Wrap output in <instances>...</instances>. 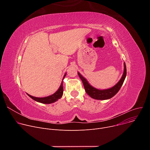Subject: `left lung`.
Instances as JSON below:
<instances>
[{
  "label": "left lung",
  "mask_w": 150,
  "mask_h": 150,
  "mask_svg": "<svg viewBox=\"0 0 150 150\" xmlns=\"http://www.w3.org/2000/svg\"><path fill=\"white\" fill-rule=\"evenodd\" d=\"M78 74L82 81L85 91L91 98L96 100H108L115 96L120 89L126 76V67L125 63L124 62V72L121 79L113 87L103 90L93 87L88 82L87 79L79 74V72H78Z\"/></svg>",
  "instance_id": "8db88e82"
}]
</instances>
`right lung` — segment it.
Returning a JSON list of instances; mask_svg holds the SVG:
<instances>
[{
    "mask_svg": "<svg viewBox=\"0 0 150 150\" xmlns=\"http://www.w3.org/2000/svg\"><path fill=\"white\" fill-rule=\"evenodd\" d=\"M67 75V73L64 75L63 78V79L65 78V76ZM63 93V81L61 83L60 86L59 87V88L58 89V90L54 93L53 94L49 96L48 97H33L28 94H27V95L31 97L32 99H33L34 100L39 102V103H43V104H50V103H53L55 101H56L57 100L60 99Z\"/></svg>",
    "mask_w": 150,
    "mask_h": 150,
    "instance_id": "obj_1",
    "label": "right lung"
}]
</instances>
